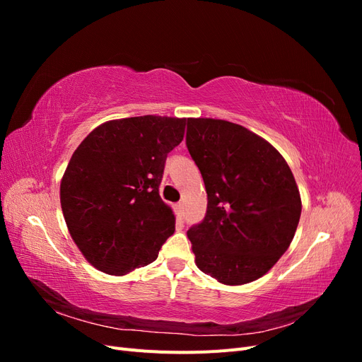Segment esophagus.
Instances as JSON below:
<instances>
[{
  "label": "esophagus",
  "instance_id": "34e87169",
  "mask_svg": "<svg viewBox=\"0 0 362 362\" xmlns=\"http://www.w3.org/2000/svg\"><path fill=\"white\" fill-rule=\"evenodd\" d=\"M173 208H175V213H177L178 217H182V216H184V208H182V204H181V202L175 204Z\"/></svg>",
  "mask_w": 362,
  "mask_h": 362
}]
</instances>
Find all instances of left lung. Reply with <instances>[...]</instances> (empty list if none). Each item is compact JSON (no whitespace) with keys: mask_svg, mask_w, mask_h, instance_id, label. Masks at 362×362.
Masks as SVG:
<instances>
[{"mask_svg":"<svg viewBox=\"0 0 362 362\" xmlns=\"http://www.w3.org/2000/svg\"><path fill=\"white\" fill-rule=\"evenodd\" d=\"M185 145L208 198L204 221L187 231L196 266L226 286L266 275L302 211L287 161L262 137L221 119H187Z\"/></svg>","mask_w":362,"mask_h":362,"instance_id":"1","label":"left lung"}]
</instances>
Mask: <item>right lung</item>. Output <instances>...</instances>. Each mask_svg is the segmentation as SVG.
<instances>
[{"instance_id":"1","label":"right lung","mask_w":362,"mask_h":362,"mask_svg":"<svg viewBox=\"0 0 362 362\" xmlns=\"http://www.w3.org/2000/svg\"><path fill=\"white\" fill-rule=\"evenodd\" d=\"M184 128L178 117L117 119L75 149L60 184L62 210L75 245L98 270L120 276L144 267L173 234L175 216L158 187Z\"/></svg>"}]
</instances>
